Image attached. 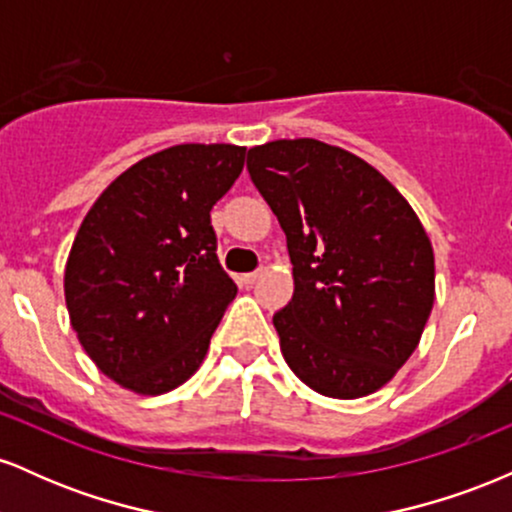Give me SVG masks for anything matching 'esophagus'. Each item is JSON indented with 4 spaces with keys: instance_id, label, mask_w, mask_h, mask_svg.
I'll use <instances>...</instances> for the list:
<instances>
[{
    "instance_id": "34e87169",
    "label": "esophagus",
    "mask_w": 512,
    "mask_h": 512,
    "mask_svg": "<svg viewBox=\"0 0 512 512\" xmlns=\"http://www.w3.org/2000/svg\"><path fill=\"white\" fill-rule=\"evenodd\" d=\"M260 274H262V269H257V272H248V274L240 276V281H243V284H255V281L260 279Z\"/></svg>"
}]
</instances>
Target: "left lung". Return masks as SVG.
<instances>
[{
  "label": "left lung",
  "instance_id": "left-lung-1",
  "mask_svg": "<svg viewBox=\"0 0 512 512\" xmlns=\"http://www.w3.org/2000/svg\"><path fill=\"white\" fill-rule=\"evenodd\" d=\"M248 170L293 264V298L274 315L281 354L320 395H373L414 354L436 301L419 216L370 163L317 139L255 146Z\"/></svg>",
  "mask_w": 512,
  "mask_h": 512
}]
</instances>
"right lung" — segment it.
<instances>
[{"mask_svg":"<svg viewBox=\"0 0 512 512\" xmlns=\"http://www.w3.org/2000/svg\"><path fill=\"white\" fill-rule=\"evenodd\" d=\"M243 163L245 146H170L117 175L81 221L64 298L84 351L117 385L163 395L202 366L238 293L209 211Z\"/></svg>","mask_w":512,"mask_h":512,"instance_id":"1","label":"right lung"}]
</instances>
